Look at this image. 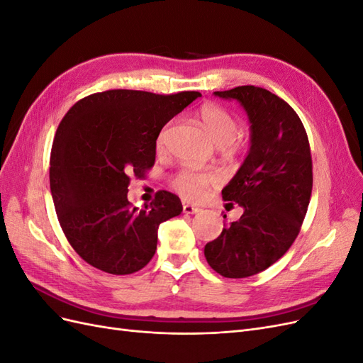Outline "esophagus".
Wrapping results in <instances>:
<instances>
[{"mask_svg": "<svg viewBox=\"0 0 363 363\" xmlns=\"http://www.w3.org/2000/svg\"><path fill=\"white\" fill-rule=\"evenodd\" d=\"M183 212L184 213H199L200 208L192 206V204H183Z\"/></svg>", "mask_w": 363, "mask_h": 363, "instance_id": "34e87169", "label": "esophagus"}]
</instances>
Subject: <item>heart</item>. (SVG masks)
I'll list each match as a JSON object with an SVG mask.
<instances>
[{
	"label": "heart",
	"instance_id": "heart-1",
	"mask_svg": "<svg viewBox=\"0 0 363 363\" xmlns=\"http://www.w3.org/2000/svg\"><path fill=\"white\" fill-rule=\"evenodd\" d=\"M199 119L206 130V133L216 147H227L236 138L238 121L235 116L227 112L224 107L216 104H204L199 111ZM169 125L163 127L157 136V150H162L167 139ZM221 177L218 172H199L192 169H183L174 177V189L177 191L183 199L189 201L201 200L206 189L219 183Z\"/></svg>",
	"mask_w": 363,
	"mask_h": 363
}]
</instances>
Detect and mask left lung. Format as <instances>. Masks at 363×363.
<instances>
[{
	"mask_svg": "<svg viewBox=\"0 0 363 363\" xmlns=\"http://www.w3.org/2000/svg\"><path fill=\"white\" fill-rule=\"evenodd\" d=\"M213 95L245 111L250 150L223 189V199L238 203L244 213L224 223L204 256L221 276L244 279L276 263L298 235L312 195L311 147L298 115L269 91L238 86Z\"/></svg>",
	"mask_w": 363,
	"mask_h": 363,
	"instance_id": "8db88e82",
	"label": "left lung"
}]
</instances>
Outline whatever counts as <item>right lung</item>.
I'll return each instance as SVG.
<instances>
[{"instance_id":"1","label":"right lung","mask_w":363,"mask_h":363,"mask_svg":"<svg viewBox=\"0 0 363 363\" xmlns=\"http://www.w3.org/2000/svg\"><path fill=\"white\" fill-rule=\"evenodd\" d=\"M199 96L106 91L75 103L62 119L51 148L50 188L65 236L89 265L125 276L155 256L159 225L183 207L168 191H159L144 208L131 207L130 177H144L155 164L160 130Z\"/></svg>"}]
</instances>
